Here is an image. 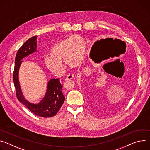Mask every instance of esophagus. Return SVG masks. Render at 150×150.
<instances>
[{
  "label": "esophagus",
  "instance_id": "1",
  "mask_svg": "<svg viewBox=\"0 0 150 150\" xmlns=\"http://www.w3.org/2000/svg\"><path fill=\"white\" fill-rule=\"evenodd\" d=\"M74 78V74H69L67 75L66 78V80H70V79H72Z\"/></svg>",
  "mask_w": 150,
  "mask_h": 150
}]
</instances>
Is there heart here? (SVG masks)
<instances>
[{"label":"heart","mask_w":150,"mask_h":150,"mask_svg":"<svg viewBox=\"0 0 150 150\" xmlns=\"http://www.w3.org/2000/svg\"><path fill=\"white\" fill-rule=\"evenodd\" d=\"M85 42L79 35H74L60 40L51 48L44 63L52 72L60 74L63 71V60L71 67L82 63L85 54Z\"/></svg>","instance_id":"1"}]
</instances>
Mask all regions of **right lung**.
Listing matches in <instances>:
<instances>
[{
  "label": "right lung",
  "instance_id": "1",
  "mask_svg": "<svg viewBox=\"0 0 150 150\" xmlns=\"http://www.w3.org/2000/svg\"><path fill=\"white\" fill-rule=\"evenodd\" d=\"M36 36L30 38L18 50L15 59L13 81L18 100L34 114L41 117L48 118L54 116L58 112L65 100V98L62 93L63 86L60 83V79L59 78L50 79L48 83L45 96L42 100L38 104L31 103L24 99L18 81V70L23 62L21 60L36 51Z\"/></svg>",
  "mask_w": 150,
  "mask_h": 150
}]
</instances>
